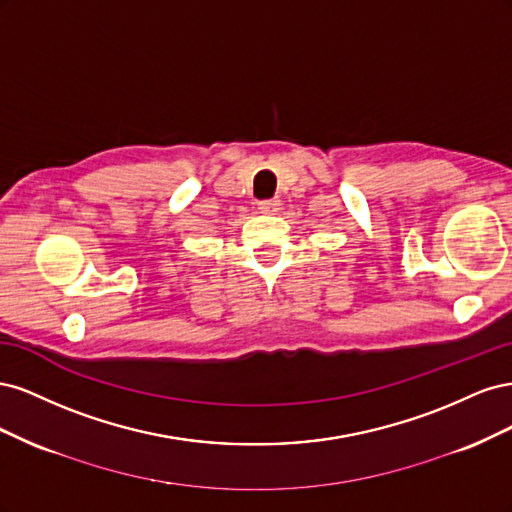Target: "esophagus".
<instances>
[{"label": "esophagus", "instance_id": "1", "mask_svg": "<svg viewBox=\"0 0 512 512\" xmlns=\"http://www.w3.org/2000/svg\"><path fill=\"white\" fill-rule=\"evenodd\" d=\"M282 207V200L280 198H267V200H260L258 203V209L262 213H277Z\"/></svg>", "mask_w": 512, "mask_h": 512}]
</instances>
